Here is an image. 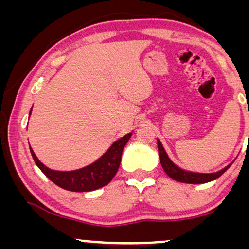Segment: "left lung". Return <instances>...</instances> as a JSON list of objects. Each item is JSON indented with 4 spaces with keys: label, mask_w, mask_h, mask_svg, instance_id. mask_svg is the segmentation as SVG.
I'll return each instance as SVG.
<instances>
[{
    "label": "left lung",
    "mask_w": 249,
    "mask_h": 249,
    "mask_svg": "<svg viewBox=\"0 0 249 249\" xmlns=\"http://www.w3.org/2000/svg\"><path fill=\"white\" fill-rule=\"evenodd\" d=\"M158 151H159V159H160V164L164 171L170 178H172L177 181L180 182H187V184H204V182L212 181V180L219 178L221 174H224L226 171L230 168L232 164H230L228 166L222 168L221 171L215 173H193L188 172V171H184L181 168H179L177 165H174L171 159L168 158L166 152H165L164 147H162L161 142L158 141Z\"/></svg>",
    "instance_id": "left-lung-1"
}]
</instances>
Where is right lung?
I'll return each instance as SVG.
<instances>
[{
	"mask_svg": "<svg viewBox=\"0 0 249 249\" xmlns=\"http://www.w3.org/2000/svg\"><path fill=\"white\" fill-rule=\"evenodd\" d=\"M131 136L132 133H128L119 141L113 142L112 146L93 164L83 167L81 170L69 171V172L50 170L37 159L31 147L30 152L39 170L57 186L72 191V192H89V191H95L97 188L105 186L112 180L121 165L123 148L126 145Z\"/></svg>",
	"mask_w": 249,
	"mask_h": 249,
	"instance_id": "right-lung-1",
	"label": "right lung"
}]
</instances>
